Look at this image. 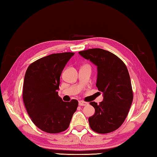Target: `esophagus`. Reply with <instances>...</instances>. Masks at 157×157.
I'll use <instances>...</instances> for the list:
<instances>
[{"mask_svg": "<svg viewBox=\"0 0 157 157\" xmlns=\"http://www.w3.org/2000/svg\"><path fill=\"white\" fill-rule=\"evenodd\" d=\"M88 102H84V101H82V100H80L78 102V105L80 106H86V105H88Z\"/></svg>", "mask_w": 157, "mask_h": 157, "instance_id": "34e87169", "label": "esophagus"}]
</instances>
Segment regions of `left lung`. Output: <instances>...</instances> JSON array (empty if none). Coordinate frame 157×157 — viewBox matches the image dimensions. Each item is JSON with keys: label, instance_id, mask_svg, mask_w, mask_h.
<instances>
[{"label": "left lung", "instance_id": "1", "mask_svg": "<svg viewBox=\"0 0 157 157\" xmlns=\"http://www.w3.org/2000/svg\"><path fill=\"white\" fill-rule=\"evenodd\" d=\"M78 53L98 67L96 86L103 93V101L99 105L90 102L95 108V114L88 119L90 127L98 133L114 131L124 122L133 99L126 64L117 55L100 48Z\"/></svg>", "mask_w": 157, "mask_h": 157}]
</instances>
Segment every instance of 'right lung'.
Wrapping results in <instances>:
<instances>
[{"mask_svg": "<svg viewBox=\"0 0 157 157\" xmlns=\"http://www.w3.org/2000/svg\"><path fill=\"white\" fill-rule=\"evenodd\" d=\"M74 52L55 53L31 63L26 69L23 84V101L31 121L48 133L68 128L78 102H64L59 97V78Z\"/></svg>", "mask_w": 157, "mask_h": 157, "instance_id": "right-lung-1", "label": "right lung"}]
</instances>
